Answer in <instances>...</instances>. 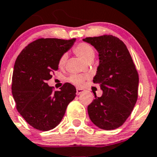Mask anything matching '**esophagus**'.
<instances>
[{
    "mask_svg": "<svg viewBox=\"0 0 157 157\" xmlns=\"http://www.w3.org/2000/svg\"><path fill=\"white\" fill-rule=\"evenodd\" d=\"M84 92V89L77 88V94H80V93Z\"/></svg>",
    "mask_w": 157,
    "mask_h": 157,
    "instance_id": "1",
    "label": "esophagus"
}]
</instances>
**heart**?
Instances as JSON below:
<instances>
[{
    "label": "heart",
    "mask_w": 157,
    "mask_h": 157,
    "mask_svg": "<svg viewBox=\"0 0 157 157\" xmlns=\"http://www.w3.org/2000/svg\"><path fill=\"white\" fill-rule=\"evenodd\" d=\"M74 52L77 56H78L80 59H82L84 61H88L91 58H94V51L91 45L87 43H80L74 48ZM66 56L63 55L59 61V67H63L66 63ZM69 80L72 84H76V85H81L82 83L84 82V77L80 75H72L69 78Z\"/></svg>",
    "instance_id": "b5f03b06"
}]
</instances>
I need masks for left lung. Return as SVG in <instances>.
Masks as SVG:
<instances>
[{
	"instance_id": "left-lung-1",
	"label": "left lung",
	"mask_w": 157,
	"mask_h": 157,
	"mask_svg": "<svg viewBox=\"0 0 157 157\" xmlns=\"http://www.w3.org/2000/svg\"><path fill=\"white\" fill-rule=\"evenodd\" d=\"M98 52L99 65L93 82L99 84L102 95L87 106L93 124L103 130L123 125L138 98V74L126 45L112 35L86 37Z\"/></svg>"
}]
</instances>
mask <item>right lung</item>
Here are the masks:
<instances>
[{"label":"right lung","mask_w":157,"mask_h":157,"mask_svg":"<svg viewBox=\"0 0 157 157\" xmlns=\"http://www.w3.org/2000/svg\"><path fill=\"white\" fill-rule=\"evenodd\" d=\"M76 41L40 38L28 44L17 57L12 92L16 109L35 129L50 131L61 122L67 105L76 97L75 87L66 83L53 92L47 81L59 69L60 58Z\"/></svg>","instance_id":"add662e5"}]
</instances>
